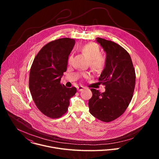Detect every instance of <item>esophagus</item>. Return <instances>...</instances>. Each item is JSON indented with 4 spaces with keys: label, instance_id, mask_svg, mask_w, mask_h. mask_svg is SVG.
I'll list each match as a JSON object with an SVG mask.
<instances>
[{
    "label": "esophagus",
    "instance_id": "esophagus-1",
    "mask_svg": "<svg viewBox=\"0 0 159 159\" xmlns=\"http://www.w3.org/2000/svg\"><path fill=\"white\" fill-rule=\"evenodd\" d=\"M85 89V87L80 85V86H79V87H78L77 90H78V91H82V90H83L84 89Z\"/></svg>",
    "mask_w": 159,
    "mask_h": 159
}]
</instances>
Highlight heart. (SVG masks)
Listing matches in <instances>:
<instances>
[{"label":"heart","instance_id":"b5f03b06","mask_svg":"<svg viewBox=\"0 0 159 159\" xmlns=\"http://www.w3.org/2000/svg\"><path fill=\"white\" fill-rule=\"evenodd\" d=\"M80 51L86 55L90 60V66L96 72H102L106 65V58L101 54V51L98 44L95 43H88L80 48ZM72 60V55L68 58V63H70ZM83 77L88 79L90 77L89 73H84Z\"/></svg>","mask_w":159,"mask_h":159}]
</instances>
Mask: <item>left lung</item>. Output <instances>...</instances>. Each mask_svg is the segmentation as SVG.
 Listing matches in <instances>:
<instances>
[{
  "label": "left lung",
  "instance_id": "obj_1",
  "mask_svg": "<svg viewBox=\"0 0 159 159\" xmlns=\"http://www.w3.org/2000/svg\"><path fill=\"white\" fill-rule=\"evenodd\" d=\"M106 53V65L99 77L106 86L104 93L91 89L89 100L90 113L103 122H111L121 116L128 107L134 93L136 75L129 54L118 44L96 38Z\"/></svg>",
  "mask_w": 159,
  "mask_h": 159
}]
</instances>
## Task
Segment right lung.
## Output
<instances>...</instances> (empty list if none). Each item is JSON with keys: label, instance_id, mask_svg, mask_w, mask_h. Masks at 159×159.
Returning a JSON list of instances; mask_svg holds the SVG:
<instances>
[{"label": "right lung", "instance_id": "obj_1", "mask_svg": "<svg viewBox=\"0 0 159 159\" xmlns=\"http://www.w3.org/2000/svg\"><path fill=\"white\" fill-rule=\"evenodd\" d=\"M75 41L69 38L50 41L39 50L31 67L29 88L32 98L43 114L52 119L65 114L70 99L77 92L76 87L67 88L60 82Z\"/></svg>", "mask_w": 159, "mask_h": 159}]
</instances>
